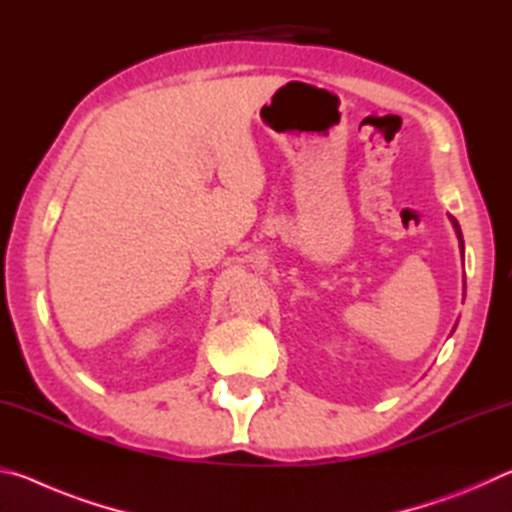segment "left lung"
Returning a JSON list of instances; mask_svg holds the SVG:
<instances>
[{"label": "left lung", "mask_w": 512, "mask_h": 512, "mask_svg": "<svg viewBox=\"0 0 512 512\" xmlns=\"http://www.w3.org/2000/svg\"><path fill=\"white\" fill-rule=\"evenodd\" d=\"M452 223H454V228H456V235H458V244H461V250H463V235H461V228H458V223H456V219H452Z\"/></svg>", "instance_id": "obj_1"}]
</instances>
